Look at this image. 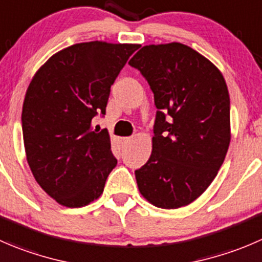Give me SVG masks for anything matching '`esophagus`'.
<instances>
[{
	"instance_id": "esophagus-1",
	"label": "esophagus",
	"mask_w": 262,
	"mask_h": 262,
	"mask_svg": "<svg viewBox=\"0 0 262 262\" xmlns=\"http://www.w3.org/2000/svg\"><path fill=\"white\" fill-rule=\"evenodd\" d=\"M130 137H124V138H121V142H123V143L124 144H125V143H128V142L129 141H130Z\"/></svg>"
}]
</instances>
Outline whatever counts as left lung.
Masks as SVG:
<instances>
[{"label": "left lung", "instance_id": "left-lung-1", "mask_svg": "<svg viewBox=\"0 0 262 262\" xmlns=\"http://www.w3.org/2000/svg\"><path fill=\"white\" fill-rule=\"evenodd\" d=\"M154 92L156 119L148 161L136 170L139 192L161 209L199 199L230 143V100L220 70L182 43L142 47L129 61Z\"/></svg>", "mask_w": 262, "mask_h": 262}]
</instances>
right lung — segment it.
Listing matches in <instances>:
<instances>
[{"label": "right lung", "mask_w": 262, "mask_h": 262, "mask_svg": "<svg viewBox=\"0 0 262 262\" xmlns=\"http://www.w3.org/2000/svg\"><path fill=\"white\" fill-rule=\"evenodd\" d=\"M138 45L85 42L55 53L35 73L23 103L28 164L38 184L67 207L97 200L118 160L106 129L92 120L106 114L110 88Z\"/></svg>", "instance_id": "right-lung-1"}]
</instances>
